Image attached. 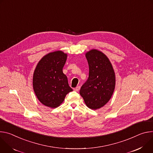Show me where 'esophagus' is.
Listing matches in <instances>:
<instances>
[{
	"instance_id": "esophagus-1",
	"label": "esophagus",
	"mask_w": 153,
	"mask_h": 153,
	"mask_svg": "<svg viewBox=\"0 0 153 153\" xmlns=\"http://www.w3.org/2000/svg\"><path fill=\"white\" fill-rule=\"evenodd\" d=\"M79 89H80V86H76V87L74 89V91H76V92H78V91L79 90Z\"/></svg>"
}]
</instances>
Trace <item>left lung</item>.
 Wrapping results in <instances>:
<instances>
[{"label": "left lung", "mask_w": 153, "mask_h": 153, "mask_svg": "<svg viewBox=\"0 0 153 153\" xmlns=\"http://www.w3.org/2000/svg\"><path fill=\"white\" fill-rule=\"evenodd\" d=\"M89 73L87 81L81 88L79 94L91 109L105 106L111 98L115 84V74L107 56L97 50L86 54Z\"/></svg>", "instance_id": "obj_1"}]
</instances>
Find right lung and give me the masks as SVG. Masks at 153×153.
Instances as JSON below:
<instances>
[{
    "label": "right lung",
    "instance_id": "right-lung-1",
    "mask_svg": "<svg viewBox=\"0 0 153 153\" xmlns=\"http://www.w3.org/2000/svg\"><path fill=\"white\" fill-rule=\"evenodd\" d=\"M66 59L67 55L61 51L50 53L40 60L34 72V91L40 102L47 107H58L73 91L62 72Z\"/></svg>",
    "mask_w": 153,
    "mask_h": 153
}]
</instances>
